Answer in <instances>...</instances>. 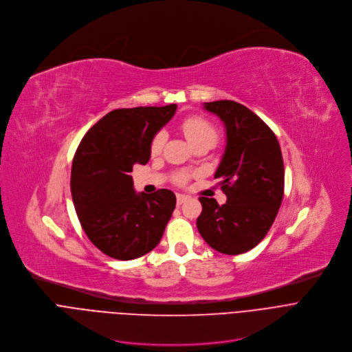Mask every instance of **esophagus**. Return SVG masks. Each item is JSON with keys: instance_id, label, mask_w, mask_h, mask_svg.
Returning <instances> with one entry per match:
<instances>
[{"instance_id": "esophagus-1", "label": "esophagus", "mask_w": 352, "mask_h": 352, "mask_svg": "<svg viewBox=\"0 0 352 352\" xmlns=\"http://www.w3.org/2000/svg\"><path fill=\"white\" fill-rule=\"evenodd\" d=\"M190 197L188 195H184V194H177L176 195V201H177V205H182L183 202H186Z\"/></svg>"}]
</instances>
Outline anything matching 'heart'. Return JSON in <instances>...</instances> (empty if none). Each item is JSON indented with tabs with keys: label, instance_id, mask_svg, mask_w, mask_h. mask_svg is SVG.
Segmentation results:
<instances>
[{
	"label": "heart",
	"instance_id": "heart-1",
	"mask_svg": "<svg viewBox=\"0 0 352 352\" xmlns=\"http://www.w3.org/2000/svg\"><path fill=\"white\" fill-rule=\"evenodd\" d=\"M182 130L186 134L188 142L194 146L199 142H204V140H212V142H217L218 133L217 129L210 124L206 119L199 118V116H190L182 122ZM165 143V133H158L153 143H151V154L158 155L162 150V146ZM186 180V175H179L177 182L183 183Z\"/></svg>",
	"mask_w": 352,
	"mask_h": 352
}]
</instances>
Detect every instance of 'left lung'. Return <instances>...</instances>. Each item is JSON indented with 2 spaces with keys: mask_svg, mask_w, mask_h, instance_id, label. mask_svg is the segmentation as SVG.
<instances>
[{
  "mask_svg": "<svg viewBox=\"0 0 352 352\" xmlns=\"http://www.w3.org/2000/svg\"><path fill=\"white\" fill-rule=\"evenodd\" d=\"M204 108L226 127V148L215 172L228 201L199 197L197 228L208 245L239 255L258 245L273 225L285 194L282 150L270 127L247 107L221 100Z\"/></svg>",
  "mask_w": 352,
  "mask_h": 352,
  "instance_id": "1",
  "label": "left lung"
}]
</instances>
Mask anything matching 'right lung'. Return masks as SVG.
<instances>
[{
	"mask_svg": "<svg viewBox=\"0 0 352 352\" xmlns=\"http://www.w3.org/2000/svg\"><path fill=\"white\" fill-rule=\"evenodd\" d=\"M177 105L122 108L107 113L82 138L70 175L80 225L105 255L130 261L154 250L176 206L166 188L137 194L129 175L151 157L154 135Z\"/></svg>",
	"mask_w": 352,
	"mask_h": 352,
	"instance_id": "add662e5",
	"label": "right lung"
}]
</instances>
